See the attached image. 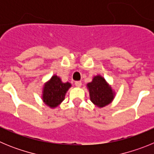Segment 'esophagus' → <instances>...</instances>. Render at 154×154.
I'll list each match as a JSON object with an SVG mask.
<instances>
[{"label":"esophagus","instance_id":"esophagus-1","mask_svg":"<svg viewBox=\"0 0 154 154\" xmlns=\"http://www.w3.org/2000/svg\"><path fill=\"white\" fill-rule=\"evenodd\" d=\"M75 86H77V87H80L82 85V82L81 81H76L75 82Z\"/></svg>","mask_w":154,"mask_h":154}]
</instances>
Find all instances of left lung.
I'll return each instance as SVG.
<instances>
[{
	"instance_id": "left-lung-1",
	"label": "left lung",
	"mask_w": 154,
	"mask_h": 154,
	"mask_svg": "<svg viewBox=\"0 0 154 154\" xmlns=\"http://www.w3.org/2000/svg\"><path fill=\"white\" fill-rule=\"evenodd\" d=\"M91 101L99 107L109 104L113 99L112 89L101 76L94 77L92 82L88 84Z\"/></svg>"
}]
</instances>
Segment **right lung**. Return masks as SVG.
Wrapping results in <instances>:
<instances>
[{"label":"right lung","instance_id":"obj_1","mask_svg":"<svg viewBox=\"0 0 154 154\" xmlns=\"http://www.w3.org/2000/svg\"><path fill=\"white\" fill-rule=\"evenodd\" d=\"M71 84L63 83L58 76L54 75L45 84L43 93V99L45 104L50 107H56L65 99V96Z\"/></svg>","mask_w":154,"mask_h":154}]
</instances>
